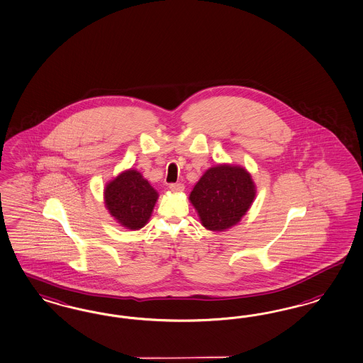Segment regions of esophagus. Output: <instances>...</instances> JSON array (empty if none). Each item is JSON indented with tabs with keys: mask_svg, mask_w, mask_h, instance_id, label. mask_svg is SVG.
Instances as JSON below:
<instances>
[{
	"mask_svg": "<svg viewBox=\"0 0 363 363\" xmlns=\"http://www.w3.org/2000/svg\"><path fill=\"white\" fill-rule=\"evenodd\" d=\"M169 189L174 192H182L184 189V184L183 183H171Z\"/></svg>",
	"mask_w": 363,
	"mask_h": 363,
	"instance_id": "1",
	"label": "esophagus"
}]
</instances>
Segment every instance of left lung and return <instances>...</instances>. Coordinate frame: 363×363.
<instances>
[{
	"label": "left lung",
	"mask_w": 363,
	"mask_h": 363,
	"mask_svg": "<svg viewBox=\"0 0 363 363\" xmlns=\"http://www.w3.org/2000/svg\"><path fill=\"white\" fill-rule=\"evenodd\" d=\"M255 196V183L243 168L218 165L201 176L189 201L204 228L222 231L241 220Z\"/></svg>",
	"instance_id": "8db88e82"
}]
</instances>
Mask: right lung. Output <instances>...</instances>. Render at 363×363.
<instances>
[{
    "mask_svg": "<svg viewBox=\"0 0 363 363\" xmlns=\"http://www.w3.org/2000/svg\"><path fill=\"white\" fill-rule=\"evenodd\" d=\"M157 196V192L149 184L148 180L135 169L117 176L105 189L108 213L122 226L130 230L145 226Z\"/></svg>",
    "mask_w": 363,
    "mask_h": 363,
    "instance_id": "add662e5",
    "label": "right lung"
}]
</instances>
